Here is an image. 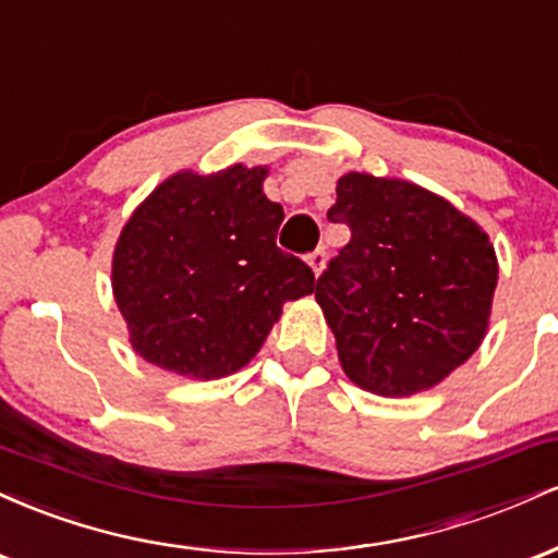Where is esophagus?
Masks as SVG:
<instances>
[{
	"label": "esophagus",
	"instance_id": "34e87169",
	"mask_svg": "<svg viewBox=\"0 0 558 558\" xmlns=\"http://www.w3.org/2000/svg\"><path fill=\"white\" fill-rule=\"evenodd\" d=\"M306 262H310L312 272H315V275L323 272L325 270V248H315V252H312L310 257H306Z\"/></svg>",
	"mask_w": 558,
	"mask_h": 558
}]
</instances>
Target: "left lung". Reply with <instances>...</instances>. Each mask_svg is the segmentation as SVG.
Masks as SVG:
<instances>
[{
	"label": "left lung",
	"instance_id": "1",
	"mask_svg": "<svg viewBox=\"0 0 558 558\" xmlns=\"http://www.w3.org/2000/svg\"><path fill=\"white\" fill-rule=\"evenodd\" d=\"M328 220L351 241L317 278L315 299L338 362L369 393L430 390L488 330L496 248L472 217L417 183L345 172Z\"/></svg>",
	"mask_w": 558,
	"mask_h": 558
}]
</instances>
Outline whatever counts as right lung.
<instances>
[{
  "instance_id": "obj_1",
  "label": "right lung",
  "mask_w": 558,
  "mask_h": 558,
  "mask_svg": "<svg viewBox=\"0 0 558 558\" xmlns=\"http://www.w3.org/2000/svg\"><path fill=\"white\" fill-rule=\"evenodd\" d=\"M267 168L230 165L170 175L133 209L112 254V293L133 351L191 380L254 360L286 301L315 272L280 252L283 207L262 191Z\"/></svg>"
}]
</instances>
